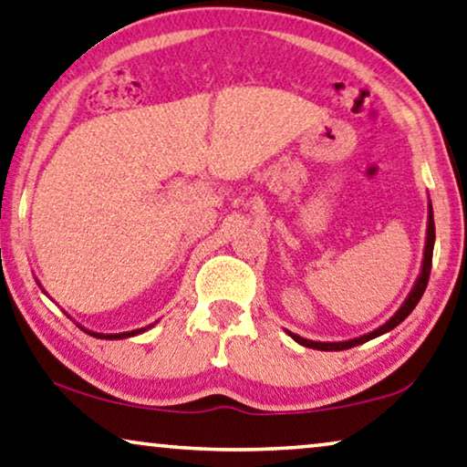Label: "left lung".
I'll return each instance as SVG.
<instances>
[{"label":"left lung","instance_id":"1","mask_svg":"<svg viewBox=\"0 0 467 467\" xmlns=\"http://www.w3.org/2000/svg\"><path fill=\"white\" fill-rule=\"evenodd\" d=\"M434 239H436V233H434V212H432V201L428 203V228H426V245H423V260H421V270H420V276H417V281L413 285V289L409 291L407 300L402 302V306L399 310L394 312L392 317L388 318V321L378 327V329H373L371 333H365V336L360 337H352V339H346V342H312V339H306L300 337L297 333H291L287 331L291 339H296L297 344H302L306 348H315V350H325V352H331V350H348V348H354L358 344H365L368 339L373 337H379L388 333L389 329H394L396 325H400L405 318L411 315L413 308L417 306V302L421 300L423 291L428 287V278H430V270H432V254H434Z\"/></svg>","mask_w":467,"mask_h":467}]
</instances>
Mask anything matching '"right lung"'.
Returning <instances> with one entry per match:
<instances>
[{
	"mask_svg": "<svg viewBox=\"0 0 467 467\" xmlns=\"http://www.w3.org/2000/svg\"><path fill=\"white\" fill-rule=\"evenodd\" d=\"M39 285V283H37ZM39 287H41V285H39ZM41 291H44V289H41ZM44 294H46V291H44ZM157 323V321H155ZM155 323H152V325H149V327H142V329H134V331H123V333H96V331H89V329H86V327H81V329L83 331H86V333H89V336H92V337H99V339H125V337H134V336H138V333H144L146 329H150V327H155Z\"/></svg>",
	"mask_w": 467,
	"mask_h": 467,
	"instance_id": "right-lung-1",
	"label": "right lung"
}]
</instances>
